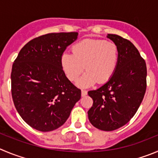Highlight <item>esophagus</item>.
I'll return each instance as SVG.
<instances>
[{
    "mask_svg": "<svg viewBox=\"0 0 158 158\" xmlns=\"http://www.w3.org/2000/svg\"><path fill=\"white\" fill-rule=\"evenodd\" d=\"M87 95V91L85 90V89H82V97Z\"/></svg>",
    "mask_w": 158,
    "mask_h": 158,
    "instance_id": "esophagus-1",
    "label": "esophagus"
}]
</instances>
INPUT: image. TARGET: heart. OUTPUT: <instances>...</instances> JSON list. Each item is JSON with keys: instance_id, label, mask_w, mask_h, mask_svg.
I'll list each match as a JSON object with an SVG mask.
<instances>
[{"instance_id": "obj_1", "label": "heart", "mask_w": 158, "mask_h": 158, "mask_svg": "<svg viewBox=\"0 0 158 158\" xmlns=\"http://www.w3.org/2000/svg\"><path fill=\"white\" fill-rule=\"evenodd\" d=\"M118 55V48L114 43L86 39L72 47V54L64 53L61 62L64 74L72 82L77 80L85 66L86 72L79 85L89 86L96 82L102 84L110 79L117 68Z\"/></svg>"}]
</instances>
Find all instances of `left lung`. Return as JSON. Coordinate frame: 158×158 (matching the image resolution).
I'll return each instance as SVG.
<instances>
[{"label": "left lung", "mask_w": 158, "mask_h": 158, "mask_svg": "<svg viewBox=\"0 0 158 158\" xmlns=\"http://www.w3.org/2000/svg\"><path fill=\"white\" fill-rule=\"evenodd\" d=\"M118 48L114 74L101 87L88 92L94 101L88 118L94 127L113 131L125 126L137 111L147 89V65L129 40L107 34Z\"/></svg>", "instance_id": "left-lung-1"}]
</instances>
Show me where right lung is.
<instances>
[{
  "label": "right lung",
  "instance_id": "add662e5",
  "mask_svg": "<svg viewBox=\"0 0 158 158\" xmlns=\"http://www.w3.org/2000/svg\"><path fill=\"white\" fill-rule=\"evenodd\" d=\"M78 32H55L28 42L11 69V95L22 118L33 129L50 132L69 118L81 90L68 79L61 59Z\"/></svg>",
  "mask_w": 158,
  "mask_h": 158
}]
</instances>
